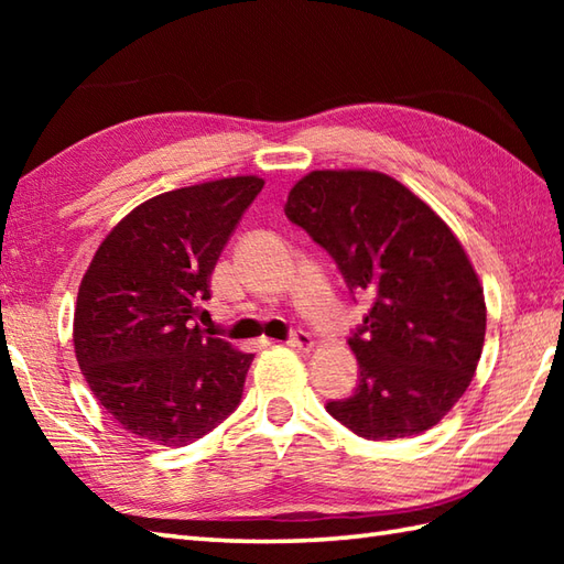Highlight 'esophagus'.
<instances>
[{
  "label": "esophagus",
  "instance_id": "obj_1",
  "mask_svg": "<svg viewBox=\"0 0 564 564\" xmlns=\"http://www.w3.org/2000/svg\"><path fill=\"white\" fill-rule=\"evenodd\" d=\"M289 346H293V349H313V337L305 329H293L291 337H289Z\"/></svg>",
  "mask_w": 564,
  "mask_h": 564
}]
</instances>
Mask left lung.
Here are the masks:
<instances>
[{
  "label": "left lung",
  "instance_id": "1",
  "mask_svg": "<svg viewBox=\"0 0 564 564\" xmlns=\"http://www.w3.org/2000/svg\"><path fill=\"white\" fill-rule=\"evenodd\" d=\"M283 210L351 293L373 297L349 337L358 386L327 412L373 441L438 424L470 386L487 325L482 285L451 227L400 182L364 170L307 174Z\"/></svg>",
  "mask_w": 564,
  "mask_h": 564
}]
</instances>
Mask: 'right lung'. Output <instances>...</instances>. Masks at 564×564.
<instances>
[{
	"mask_svg": "<svg viewBox=\"0 0 564 564\" xmlns=\"http://www.w3.org/2000/svg\"><path fill=\"white\" fill-rule=\"evenodd\" d=\"M263 182L235 176L154 196L94 254L75 310V354L104 410L138 438L188 446L242 402L251 354L206 337L210 275Z\"/></svg>",
	"mask_w": 564,
	"mask_h": 564,
	"instance_id": "add662e5",
	"label": "right lung"
}]
</instances>
